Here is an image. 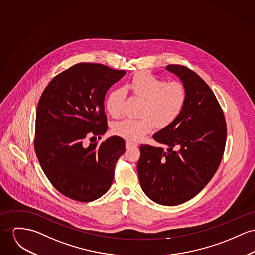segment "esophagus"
I'll list each match as a JSON object with an SVG mask.
<instances>
[{
  "mask_svg": "<svg viewBox=\"0 0 255 255\" xmlns=\"http://www.w3.org/2000/svg\"><path fill=\"white\" fill-rule=\"evenodd\" d=\"M137 143H134V142H131L129 140L126 141V148L127 149H130V148H133V147H137Z\"/></svg>",
  "mask_w": 255,
  "mask_h": 255,
  "instance_id": "1",
  "label": "esophagus"
}]
</instances>
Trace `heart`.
I'll return each mask as SVG.
<instances>
[{
    "label": "heart",
    "mask_w": 255,
    "mask_h": 255,
    "mask_svg": "<svg viewBox=\"0 0 255 255\" xmlns=\"http://www.w3.org/2000/svg\"><path fill=\"white\" fill-rule=\"evenodd\" d=\"M128 86L136 97L142 100L139 110L141 118L118 122L113 131L118 137L133 142L149 134L155 124L160 129L171 125L180 116L187 101V90L182 82H166L147 72L136 74ZM123 101L122 89L116 88L109 93L106 108L113 118L121 116Z\"/></svg>",
    "instance_id": "b5f03b06"
}]
</instances>
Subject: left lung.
Wrapping results in <instances>:
<instances>
[{
  "instance_id": "obj_1",
  "label": "left lung",
  "mask_w": 255,
  "mask_h": 255,
  "mask_svg": "<svg viewBox=\"0 0 255 255\" xmlns=\"http://www.w3.org/2000/svg\"><path fill=\"white\" fill-rule=\"evenodd\" d=\"M166 69L182 81L187 101L180 116L153 135L163 146L140 145L137 175L149 199L176 206L196 196L216 174L227 128L214 92L196 73L180 65Z\"/></svg>"
}]
</instances>
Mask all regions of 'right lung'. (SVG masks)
Instances as JSON below:
<instances>
[{"label":"right lung","instance_id":"right-lung-1","mask_svg":"<svg viewBox=\"0 0 255 255\" xmlns=\"http://www.w3.org/2000/svg\"><path fill=\"white\" fill-rule=\"evenodd\" d=\"M125 74L102 64L79 63L43 90L36 113L35 151L43 173L64 196L91 202L111 187L125 140L114 136L88 146L83 141L107 132L105 95Z\"/></svg>","mask_w":255,"mask_h":255}]
</instances>
